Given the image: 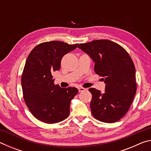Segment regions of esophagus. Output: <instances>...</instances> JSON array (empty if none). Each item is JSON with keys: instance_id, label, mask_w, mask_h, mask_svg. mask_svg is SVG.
I'll return each mask as SVG.
<instances>
[{"instance_id": "esophagus-1", "label": "esophagus", "mask_w": 151, "mask_h": 151, "mask_svg": "<svg viewBox=\"0 0 151 151\" xmlns=\"http://www.w3.org/2000/svg\"><path fill=\"white\" fill-rule=\"evenodd\" d=\"M86 88H83V87H79L78 88V91L79 92H83V91H86Z\"/></svg>"}]
</instances>
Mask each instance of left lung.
<instances>
[{
    "label": "left lung",
    "instance_id": "1",
    "mask_svg": "<svg viewBox=\"0 0 151 151\" xmlns=\"http://www.w3.org/2000/svg\"><path fill=\"white\" fill-rule=\"evenodd\" d=\"M94 62V72L104 77L105 92L91 88V109L101 122L112 123L122 119L131 106L137 91L135 67L132 58L121 45L101 39L78 47Z\"/></svg>",
    "mask_w": 151,
    "mask_h": 151
}]
</instances>
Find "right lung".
Listing matches in <instances>:
<instances>
[{
    "instance_id": "right-lung-1",
    "label": "right lung",
    "mask_w": 151,
    "mask_h": 151,
    "mask_svg": "<svg viewBox=\"0 0 151 151\" xmlns=\"http://www.w3.org/2000/svg\"><path fill=\"white\" fill-rule=\"evenodd\" d=\"M77 46L57 40L42 42L27 58L21 76L24 100L32 115L40 121L57 123L69 115L70 102L78 89L55 85L52 73L60 69L63 56Z\"/></svg>"
}]
</instances>
